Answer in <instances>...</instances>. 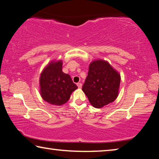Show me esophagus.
<instances>
[{
	"label": "esophagus",
	"mask_w": 159,
	"mask_h": 159,
	"mask_svg": "<svg viewBox=\"0 0 159 159\" xmlns=\"http://www.w3.org/2000/svg\"><path fill=\"white\" fill-rule=\"evenodd\" d=\"M77 86H78V88H80L82 87V83H78Z\"/></svg>",
	"instance_id": "esophagus-1"
}]
</instances>
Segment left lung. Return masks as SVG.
Listing matches in <instances>:
<instances>
[{"mask_svg":"<svg viewBox=\"0 0 159 159\" xmlns=\"http://www.w3.org/2000/svg\"><path fill=\"white\" fill-rule=\"evenodd\" d=\"M120 76L110 64L96 60L90 64L82 90L95 108H102L116 99Z\"/></svg>","mask_w":159,"mask_h":159,"instance_id":"obj_1","label":"left lung"}]
</instances>
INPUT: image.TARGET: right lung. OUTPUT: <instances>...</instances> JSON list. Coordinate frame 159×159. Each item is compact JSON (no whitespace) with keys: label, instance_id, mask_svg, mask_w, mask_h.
Segmentation results:
<instances>
[{"label":"right lung","instance_id":"1","mask_svg":"<svg viewBox=\"0 0 159 159\" xmlns=\"http://www.w3.org/2000/svg\"><path fill=\"white\" fill-rule=\"evenodd\" d=\"M42 98L53 105H61L69 100L77 85L69 74L62 72V62H51L45 67L40 78Z\"/></svg>","mask_w":159,"mask_h":159}]
</instances>
